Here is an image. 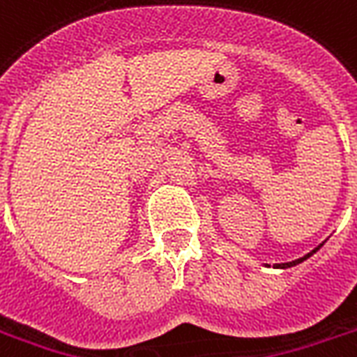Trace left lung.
<instances>
[{
	"mask_svg": "<svg viewBox=\"0 0 357 357\" xmlns=\"http://www.w3.org/2000/svg\"><path fill=\"white\" fill-rule=\"evenodd\" d=\"M320 247H322V245H318L317 249H312L311 252H307L305 257H301V258H296V260H292V262H284V264H273V268H281V269H287V268H292V266H298V264H301V262H303V260H307V258H309V257H312V255H314V252H317L318 249H320ZM266 266H268V264H266Z\"/></svg>",
	"mask_w": 357,
	"mask_h": 357,
	"instance_id": "obj_1",
	"label": "left lung"
}]
</instances>
